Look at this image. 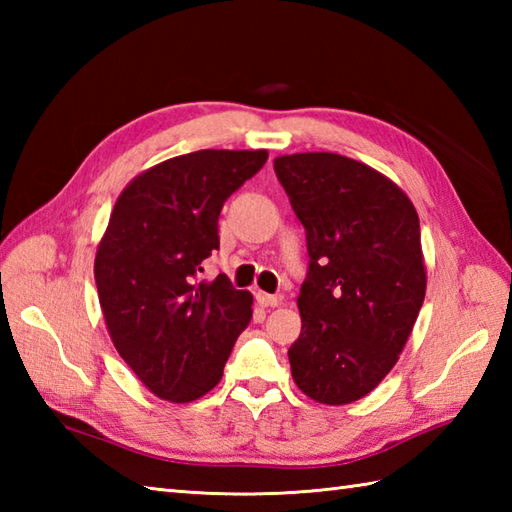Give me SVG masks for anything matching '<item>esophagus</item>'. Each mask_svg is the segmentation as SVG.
Listing matches in <instances>:
<instances>
[{
    "mask_svg": "<svg viewBox=\"0 0 512 512\" xmlns=\"http://www.w3.org/2000/svg\"><path fill=\"white\" fill-rule=\"evenodd\" d=\"M257 301L262 308H277V306H281V301L284 299H281L279 295H266V292H259Z\"/></svg>",
    "mask_w": 512,
    "mask_h": 512,
    "instance_id": "34e87169",
    "label": "esophagus"
}]
</instances>
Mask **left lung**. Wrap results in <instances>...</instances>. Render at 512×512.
<instances>
[{"instance_id":"obj_1","label":"left lung","mask_w":512,"mask_h":512,"mask_svg":"<svg viewBox=\"0 0 512 512\" xmlns=\"http://www.w3.org/2000/svg\"><path fill=\"white\" fill-rule=\"evenodd\" d=\"M275 173L310 255L292 378L312 400L347 405L391 372L418 319L427 290L418 213L383 173L339 154L279 156Z\"/></svg>"}]
</instances>
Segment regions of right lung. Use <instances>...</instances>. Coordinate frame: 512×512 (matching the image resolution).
Returning a JSON list of instances; mask_svg holds the SVG:
<instances>
[{
  "instance_id": "1",
  "label": "right lung",
  "mask_w": 512,
  "mask_h": 512,
  "mask_svg": "<svg viewBox=\"0 0 512 512\" xmlns=\"http://www.w3.org/2000/svg\"><path fill=\"white\" fill-rule=\"evenodd\" d=\"M266 160V149L193 151L140 173L114 204L94 259L101 310L118 354L162 400H198L220 383L253 317L250 292L200 275L220 248L224 202Z\"/></svg>"
}]
</instances>
